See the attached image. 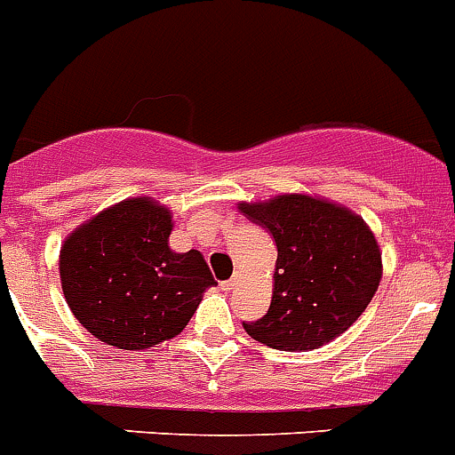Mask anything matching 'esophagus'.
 I'll use <instances>...</instances> for the list:
<instances>
[{
    "label": "esophagus",
    "mask_w": 455,
    "mask_h": 455,
    "mask_svg": "<svg viewBox=\"0 0 455 455\" xmlns=\"http://www.w3.org/2000/svg\"><path fill=\"white\" fill-rule=\"evenodd\" d=\"M236 285H239V275H232V278H228V281L220 283V287H223L225 292H230V290H236Z\"/></svg>",
    "instance_id": "esophagus-1"
}]
</instances>
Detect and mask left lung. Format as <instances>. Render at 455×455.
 Listing matches in <instances>:
<instances>
[{
	"instance_id": "8db88e82",
	"label": "left lung",
	"mask_w": 455,
	"mask_h": 455,
	"mask_svg": "<svg viewBox=\"0 0 455 455\" xmlns=\"http://www.w3.org/2000/svg\"><path fill=\"white\" fill-rule=\"evenodd\" d=\"M242 213L274 239V297L267 315L243 322L274 349H317L339 339L371 304L382 255L363 219L310 196L243 202Z\"/></svg>"
}]
</instances>
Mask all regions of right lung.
I'll use <instances>...</instances> for the list:
<instances>
[{
    "label": "right lung",
    "mask_w": 455,
    "mask_h": 455,
    "mask_svg": "<svg viewBox=\"0 0 455 455\" xmlns=\"http://www.w3.org/2000/svg\"><path fill=\"white\" fill-rule=\"evenodd\" d=\"M170 230L168 209L133 197L66 239L61 290L92 336L119 349H145L174 339L188 324L216 281L197 251H170Z\"/></svg>",
    "instance_id": "obj_1"
}]
</instances>
